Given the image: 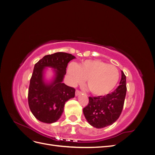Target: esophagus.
<instances>
[{
  "mask_svg": "<svg viewBox=\"0 0 155 155\" xmlns=\"http://www.w3.org/2000/svg\"><path fill=\"white\" fill-rule=\"evenodd\" d=\"M82 92L80 91H79V90H76V96H79V94H81Z\"/></svg>",
  "mask_w": 155,
  "mask_h": 155,
  "instance_id": "esophagus-1",
  "label": "esophagus"
}]
</instances>
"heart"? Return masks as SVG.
Instances as JSON below:
<instances>
[{
	"instance_id": "1",
	"label": "heart",
	"mask_w": 155,
	"mask_h": 155,
	"mask_svg": "<svg viewBox=\"0 0 155 155\" xmlns=\"http://www.w3.org/2000/svg\"><path fill=\"white\" fill-rule=\"evenodd\" d=\"M70 81L72 85L85 81L90 91L97 96H105L116 86L120 78L118 68L100 60H85L68 68Z\"/></svg>"
}]
</instances>
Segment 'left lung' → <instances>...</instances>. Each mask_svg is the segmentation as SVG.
I'll list each match as a JSON object with an SVG mask.
<instances>
[{
  "mask_svg": "<svg viewBox=\"0 0 155 155\" xmlns=\"http://www.w3.org/2000/svg\"><path fill=\"white\" fill-rule=\"evenodd\" d=\"M126 76L121 71L120 85L115 91L104 96L89 97L83 114L88 124L101 129L114 124L122 111L126 96Z\"/></svg>",
  "mask_w": 155,
  "mask_h": 155,
  "instance_id": "8db88e82",
  "label": "left lung"
}]
</instances>
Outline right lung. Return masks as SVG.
I'll use <instances>...</instances> for the list:
<instances>
[{
	"label": "right lung",
	"instance_id": "1",
	"mask_svg": "<svg viewBox=\"0 0 155 155\" xmlns=\"http://www.w3.org/2000/svg\"><path fill=\"white\" fill-rule=\"evenodd\" d=\"M75 56L64 52L46 55L34 66L28 90V105L31 113L41 122L52 124L61 116L65 103L75 96V88L63 83L68 63ZM46 67L54 68L55 76L44 81Z\"/></svg>",
	"mask_w": 155,
	"mask_h": 155
}]
</instances>
